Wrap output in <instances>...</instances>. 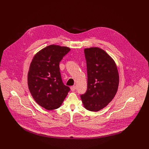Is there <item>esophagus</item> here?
<instances>
[{"label": "esophagus", "instance_id": "obj_1", "mask_svg": "<svg viewBox=\"0 0 149 149\" xmlns=\"http://www.w3.org/2000/svg\"><path fill=\"white\" fill-rule=\"evenodd\" d=\"M70 89L72 91H74L76 89V86L75 85H73L70 87Z\"/></svg>", "mask_w": 149, "mask_h": 149}]
</instances>
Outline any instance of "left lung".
I'll return each mask as SVG.
<instances>
[{"label": "left lung", "mask_w": 149, "mask_h": 149, "mask_svg": "<svg viewBox=\"0 0 149 149\" xmlns=\"http://www.w3.org/2000/svg\"><path fill=\"white\" fill-rule=\"evenodd\" d=\"M87 68V90L80 96L85 108L99 111L115 97L119 85V73L113 60L103 49H84Z\"/></svg>", "instance_id": "1"}]
</instances>
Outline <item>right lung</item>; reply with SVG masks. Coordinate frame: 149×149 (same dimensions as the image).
Instances as JSON below:
<instances>
[{"label": "right lung", "instance_id": "1", "mask_svg": "<svg viewBox=\"0 0 149 149\" xmlns=\"http://www.w3.org/2000/svg\"><path fill=\"white\" fill-rule=\"evenodd\" d=\"M70 50L65 46L51 45L33 57L27 76L29 91L35 101L47 110L59 108L70 90L64 85L59 64Z\"/></svg>", "mask_w": 149, "mask_h": 149}]
</instances>
